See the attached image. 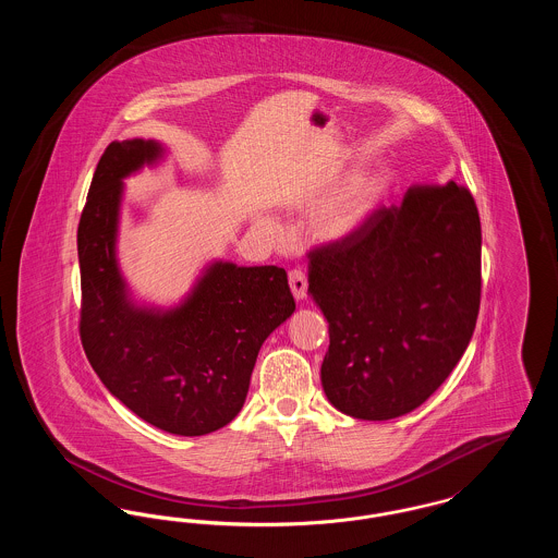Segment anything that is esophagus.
<instances>
[{
    "instance_id": "esophagus-1",
    "label": "esophagus",
    "mask_w": 558,
    "mask_h": 558,
    "mask_svg": "<svg viewBox=\"0 0 558 558\" xmlns=\"http://www.w3.org/2000/svg\"><path fill=\"white\" fill-rule=\"evenodd\" d=\"M289 284H291L294 299H305V294H307V278H305L303 269H291L289 271Z\"/></svg>"
}]
</instances>
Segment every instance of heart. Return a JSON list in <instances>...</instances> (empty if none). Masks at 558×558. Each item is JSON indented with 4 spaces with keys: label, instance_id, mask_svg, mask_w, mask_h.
I'll list each match as a JSON object with an SVG mask.
<instances>
[{
    "label": "heart",
    "instance_id": "heart-1",
    "mask_svg": "<svg viewBox=\"0 0 558 558\" xmlns=\"http://www.w3.org/2000/svg\"><path fill=\"white\" fill-rule=\"evenodd\" d=\"M389 187V178L383 171H362L349 178L314 217L319 239L345 240L360 232Z\"/></svg>",
    "mask_w": 558,
    "mask_h": 558
}]
</instances>
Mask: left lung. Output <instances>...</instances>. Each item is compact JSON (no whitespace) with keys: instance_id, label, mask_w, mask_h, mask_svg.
<instances>
[{"instance_id":"1","label":"left lung","mask_w":558,"mask_h":558,"mask_svg":"<svg viewBox=\"0 0 558 558\" xmlns=\"http://www.w3.org/2000/svg\"><path fill=\"white\" fill-rule=\"evenodd\" d=\"M310 292L328 319V401L362 421L398 418L460 362L481 303V221L464 186H412L345 240L316 246Z\"/></svg>"}]
</instances>
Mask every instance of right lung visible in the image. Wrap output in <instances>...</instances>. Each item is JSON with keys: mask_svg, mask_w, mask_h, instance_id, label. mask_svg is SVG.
<instances>
[{"mask_svg": "<svg viewBox=\"0 0 558 558\" xmlns=\"http://www.w3.org/2000/svg\"><path fill=\"white\" fill-rule=\"evenodd\" d=\"M162 157L159 142H110L77 230L81 343L108 391L173 435H207L234 421L257 353L294 312L287 271L215 262L186 301L160 312L130 299L114 242L123 180Z\"/></svg>", "mask_w": 558, "mask_h": 558, "instance_id": "right-lung-1", "label": "right lung"}]
</instances>
